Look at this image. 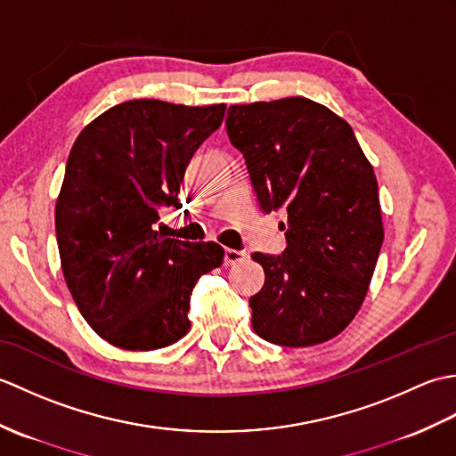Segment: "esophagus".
I'll list each match as a JSON object with an SVG mask.
<instances>
[{
	"instance_id": "esophagus-1",
	"label": "esophagus",
	"mask_w": 456,
	"mask_h": 456,
	"mask_svg": "<svg viewBox=\"0 0 456 456\" xmlns=\"http://www.w3.org/2000/svg\"><path fill=\"white\" fill-rule=\"evenodd\" d=\"M248 256L247 250H235V248H225V266H233V265H239L243 263V260Z\"/></svg>"
}]
</instances>
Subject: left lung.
I'll use <instances>...</instances> for the list:
<instances>
[{
  "label": "left lung",
  "mask_w": 456,
  "mask_h": 456,
  "mask_svg": "<svg viewBox=\"0 0 456 456\" xmlns=\"http://www.w3.org/2000/svg\"><path fill=\"white\" fill-rule=\"evenodd\" d=\"M225 125L260 209L288 213L284 253H253L265 268L253 329L282 346L325 343L361 309L382 248L370 162L351 125L307 98L231 105Z\"/></svg>",
  "instance_id": "8db88e82"
}]
</instances>
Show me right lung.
Wrapping results in <instances>:
<instances>
[{
    "mask_svg": "<svg viewBox=\"0 0 456 456\" xmlns=\"http://www.w3.org/2000/svg\"><path fill=\"white\" fill-rule=\"evenodd\" d=\"M225 103L188 108L131 100L86 127L66 162L54 225L66 286L105 341L154 351L188 333L200 276L223 247L162 233L160 211L182 208L193 152L219 129Z\"/></svg>",
    "mask_w": 456,
    "mask_h": 456,
    "instance_id": "1",
    "label": "right lung"
}]
</instances>
